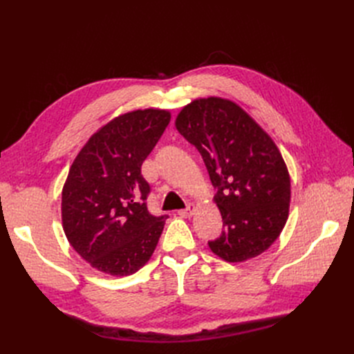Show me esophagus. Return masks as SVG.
I'll return each mask as SVG.
<instances>
[{
  "label": "esophagus",
  "instance_id": "obj_1",
  "mask_svg": "<svg viewBox=\"0 0 354 354\" xmlns=\"http://www.w3.org/2000/svg\"><path fill=\"white\" fill-rule=\"evenodd\" d=\"M195 211H196L195 205H192V203H189V205H187L185 209H180V211H178V214H180L181 217L187 218V217H192V216H194Z\"/></svg>",
  "mask_w": 354,
  "mask_h": 354
}]
</instances>
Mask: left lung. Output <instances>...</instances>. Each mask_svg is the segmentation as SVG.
I'll list each match as a JSON object with an SVG mask.
<instances>
[{"label": "left lung", "mask_w": 354, "mask_h": 354, "mask_svg": "<svg viewBox=\"0 0 354 354\" xmlns=\"http://www.w3.org/2000/svg\"><path fill=\"white\" fill-rule=\"evenodd\" d=\"M176 128L205 162L223 218L211 251L229 263L260 255L288 220L291 178L279 149L234 102L196 99L176 118Z\"/></svg>", "instance_id": "8db88e82"}]
</instances>
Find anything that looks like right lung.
Returning <instances> with one entry per match:
<instances>
[{
	"label": "right lung",
	"mask_w": 354,
	"mask_h": 354,
	"mask_svg": "<svg viewBox=\"0 0 354 354\" xmlns=\"http://www.w3.org/2000/svg\"><path fill=\"white\" fill-rule=\"evenodd\" d=\"M164 109H137L95 131L73 159L62 190V224L72 248L111 276L151 259L168 216L147 211L142 164L169 124Z\"/></svg>",
	"instance_id": "right-lung-1"
}]
</instances>
